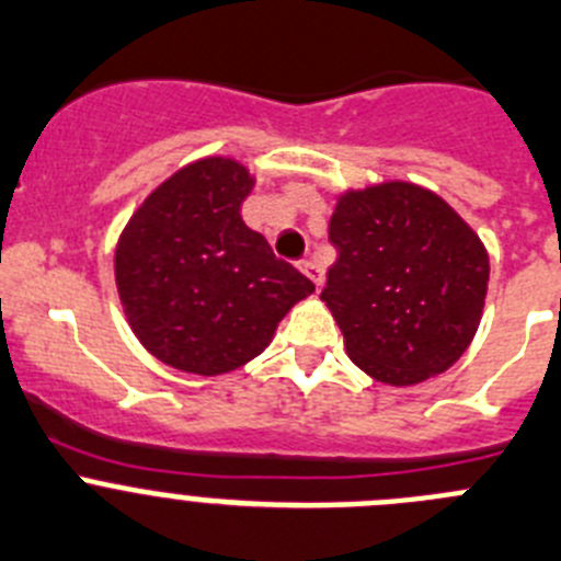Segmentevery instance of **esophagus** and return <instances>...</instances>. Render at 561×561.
Instances as JSON below:
<instances>
[{
  "mask_svg": "<svg viewBox=\"0 0 561 561\" xmlns=\"http://www.w3.org/2000/svg\"><path fill=\"white\" fill-rule=\"evenodd\" d=\"M299 268H301V274H305L307 279H310L312 285H316V287H321V285H324V271L318 268V262H312V260H305V262H301V265H299Z\"/></svg>",
  "mask_w": 561,
  "mask_h": 561,
  "instance_id": "1",
  "label": "esophagus"
}]
</instances>
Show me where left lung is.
<instances>
[{"mask_svg": "<svg viewBox=\"0 0 561 561\" xmlns=\"http://www.w3.org/2000/svg\"><path fill=\"white\" fill-rule=\"evenodd\" d=\"M330 240L337 260L321 301L357 368L408 388L467 352L486 305L489 254L442 195L402 179L343 190Z\"/></svg>", "mask_w": 561, "mask_h": 561, "instance_id": "8db88e82", "label": "left lung"}]
</instances>
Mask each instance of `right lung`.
<instances>
[{"label": "right lung", "instance_id": "add662e5", "mask_svg": "<svg viewBox=\"0 0 561 561\" xmlns=\"http://www.w3.org/2000/svg\"><path fill=\"white\" fill-rule=\"evenodd\" d=\"M254 181L231 156L190 161L136 206L117 240L114 279L136 341L186 375L220 377L254 360L316 290L245 226L240 206Z\"/></svg>", "mask_w": 561, "mask_h": 561}]
</instances>
